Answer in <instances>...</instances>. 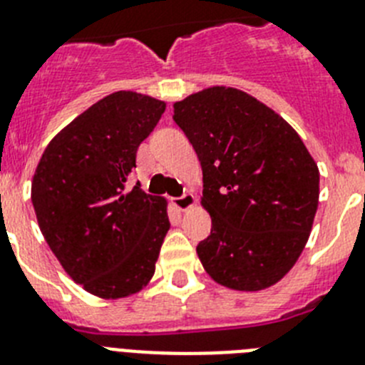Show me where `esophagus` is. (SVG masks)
Wrapping results in <instances>:
<instances>
[{
    "mask_svg": "<svg viewBox=\"0 0 365 365\" xmlns=\"http://www.w3.org/2000/svg\"><path fill=\"white\" fill-rule=\"evenodd\" d=\"M172 202L177 210L186 212L188 208H192V206L195 205V197H193L192 193H185V195H180V197H173Z\"/></svg>",
    "mask_w": 365,
    "mask_h": 365,
    "instance_id": "1",
    "label": "esophagus"
}]
</instances>
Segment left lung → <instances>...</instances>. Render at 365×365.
<instances>
[{
	"mask_svg": "<svg viewBox=\"0 0 365 365\" xmlns=\"http://www.w3.org/2000/svg\"><path fill=\"white\" fill-rule=\"evenodd\" d=\"M173 120L201 160L210 235L197 256L212 279L261 291L294 267L318 210L320 172L278 113L234 87L173 104Z\"/></svg>",
	"mask_w": 365,
	"mask_h": 365,
	"instance_id": "8db88e82",
	"label": "left lung"
}]
</instances>
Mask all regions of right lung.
Masks as SVG:
<instances>
[{
  "mask_svg": "<svg viewBox=\"0 0 365 365\" xmlns=\"http://www.w3.org/2000/svg\"><path fill=\"white\" fill-rule=\"evenodd\" d=\"M166 104L117 91L66 125L32 179L38 225L66 272L91 294L125 298L148 285L170 230L166 201L128 188L137 150Z\"/></svg>",
  "mask_w": 365,
  "mask_h": 365,
  "instance_id": "right-lung-1",
  "label": "right lung"
}]
</instances>
